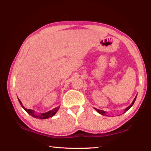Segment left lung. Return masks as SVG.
<instances>
[{
  "label": "left lung",
  "instance_id": "1",
  "mask_svg": "<svg viewBox=\"0 0 151 151\" xmlns=\"http://www.w3.org/2000/svg\"><path fill=\"white\" fill-rule=\"evenodd\" d=\"M136 97H137V95L136 96V97L134 98V101H132V104H131L129 106H128L126 109H125V110H124V112H126L128 110H129V109L132 106H133V104H134V102H135V101H136ZM94 109L95 110L97 111L98 113H99L100 114H101V115H106V111H103V110H99V109H97V108H94Z\"/></svg>",
  "mask_w": 151,
  "mask_h": 151
}]
</instances>
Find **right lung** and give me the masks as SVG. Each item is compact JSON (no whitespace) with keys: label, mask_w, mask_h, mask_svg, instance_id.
Returning a JSON list of instances; mask_svg holds the SVG:
<instances>
[{"label":"right lung","mask_w":151,"mask_h":151,"mask_svg":"<svg viewBox=\"0 0 151 151\" xmlns=\"http://www.w3.org/2000/svg\"><path fill=\"white\" fill-rule=\"evenodd\" d=\"M18 100H19V103H20V104L21 105V106L23 108L24 110L26 111L28 114L30 115L31 116H32L33 117L40 119H48V118H49V117H52V116H54V115L56 114V113L58 111V110H59V108H60V106H58V107H56L55 108L52 109V110H50L49 111L46 112V113H41V114H36V112H35V111H34L32 110H30V109H27L26 108H24L23 106V105H22V102H21V101L19 99V98H18Z\"/></svg>","instance_id":"right-lung-1"}]
</instances>
